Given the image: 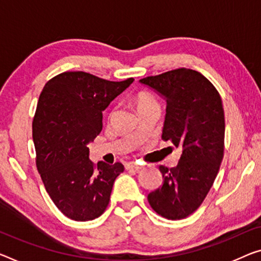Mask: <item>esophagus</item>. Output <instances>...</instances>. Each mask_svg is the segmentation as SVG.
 Wrapping results in <instances>:
<instances>
[{"instance_id":"obj_1","label":"esophagus","mask_w":261,"mask_h":261,"mask_svg":"<svg viewBox=\"0 0 261 261\" xmlns=\"http://www.w3.org/2000/svg\"><path fill=\"white\" fill-rule=\"evenodd\" d=\"M126 169L139 170V169H141V166H140V164H138V163H135V162H128V163H126Z\"/></svg>"}]
</instances>
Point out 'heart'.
Wrapping results in <instances>:
<instances>
[{"instance_id":"heart-1","label":"heart","mask_w":261,"mask_h":261,"mask_svg":"<svg viewBox=\"0 0 261 261\" xmlns=\"http://www.w3.org/2000/svg\"><path fill=\"white\" fill-rule=\"evenodd\" d=\"M134 100H135L138 110H141V108L151 106V105H158V102H156V100L153 98V95L149 94L146 91L139 92V93L135 95Z\"/></svg>"}]
</instances>
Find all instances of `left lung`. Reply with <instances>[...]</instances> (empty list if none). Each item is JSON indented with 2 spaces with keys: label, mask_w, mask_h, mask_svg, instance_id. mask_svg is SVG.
Instances as JSON below:
<instances>
[{
  "label": "left lung",
  "mask_w": 261,
  "mask_h": 261,
  "mask_svg": "<svg viewBox=\"0 0 261 261\" xmlns=\"http://www.w3.org/2000/svg\"><path fill=\"white\" fill-rule=\"evenodd\" d=\"M167 102L162 139L182 153L177 166H161L162 186L148 195L162 217L186 218L205 198L224 155L225 120L220 95L199 72L177 69L140 80Z\"/></svg>",
  "instance_id": "8db88e82"
}]
</instances>
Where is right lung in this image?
I'll list each match as a JSON object with an SVG mask.
<instances>
[{
  "label": "right lung",
  "instance_id": "obj_1",
  "mask_svg": "<svg viewBox=\"0 0 261 261\" xmlns=\"http://www.w3.org/2000/svg\"><path fill=\"white\" fill-rule=\"evenodd\" d=\"M134 82H108L82 71L49 80L33 122L37 169L47 194L66 217L98 218L108 205L122 163L90 160L87 144L102 129V112Z\"/></svg>",
  "mask_w": 261,
  "mask_h": 261
}]
</instances>
